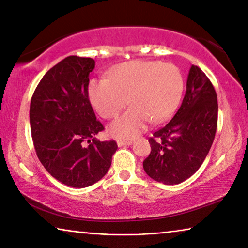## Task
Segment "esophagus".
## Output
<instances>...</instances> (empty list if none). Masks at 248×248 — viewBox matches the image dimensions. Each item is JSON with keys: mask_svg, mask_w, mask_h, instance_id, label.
<instances>
[{"mask_svg": "<svg viewBox=\"0 0 248 248\" xmlns=\"http://www.w3.org/2000/svg\"><path fill=\"white\" fill-rule=\"evenodd\" d=\"M132 144H133L132 140H117V146H119V147H122V146H129Z\"/></svg>", "mask_w": 248, "mask_h": 248, "instance_id": "1", "label": "esophagus"}]
</instances>
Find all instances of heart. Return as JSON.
<instances>
[{
    "mask_svg": "<svg viewBox=\"0 0 248 248\" xmlns=\"http://www.w3.org/2000/svg\"><path fill=\"white\" fill-rule=\"evenodd\" d=\"M184 91V77L176 64L133 60L113 69L108 79L89 83V99L103 119H112L128 103L124 114L112 122L108 133L133 139L152 123L167 120L177 108Z\"/></svg>",
    "mask_w": 248,
    "mask_h": 248,
    "instance_id": "b5f03b06",
    "label": "heart"
}]
</instances>
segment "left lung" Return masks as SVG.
Returning a JSON list of instances; mask_svg holds the SVG:
<instances>
[{"label":"left lung","instance_id":"1","mask_svg":"<svg viewBox=\"0 0 248 248\" xmlns=\"http://www.w3.org/2000/svg\"><path fill=\"white\" fill-rule=\"evenodd\" d=\"M184 100L176 114L148 140L152 152L145 172L165 185H178L200 168L217 126V96L208 77L191 66Z\"/></svg>","mask_w":248,"mask_h":248}]
</instances>
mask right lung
<instances>
[{"label": "right lung", "mask_w": 248, "mask_h": 248, "mask_svg": "<svg viewBox=\"0 0 248 248\" xmlns=\"http://www.w3.org/2000/svg\"><path fill=\"white\" fill-rule=\"evenodd\" d=\"M92 58L69 56L40 80L30 108L31 137L38 159L62 184L86 188L107 174L117 149L114 140L100 141L104 127L88 95Z\"/></svg>", "instance_id": "right-lung-1"}]
</instances>
